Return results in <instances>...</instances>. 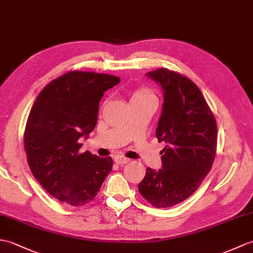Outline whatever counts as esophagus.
I'll list each match as a JSON object with an SVG mask.
<instances>
[{
	"label": "esophagus",
	"instance_id": "esophagus-1",
	"mask_svg": "<svg viewBox=\"0 0 253 253\" xmlns=\"http://www.w3.org/2000/svg\"><path fill=\"white\" fill-rule=\"evenodd\" d=\"M114 162L117 164V165H125V164L130 162V160H129V158H127V157H125V156L117 155L114 158Z\"/></svg>",
	"mask_w": 253,
	"mask_h": 253
}]
</instances>
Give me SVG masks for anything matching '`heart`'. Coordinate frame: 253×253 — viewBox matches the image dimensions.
Wrapping results in <instances>:
<instances>
[{
  "instance_id": "b5f03b06",
  "label": "heart",
  "mask_w": 253,
  "mask_h": 253,
  "mask_svg": "<svg viewBox=\"0 0 253 253\" xmlns=\"http://www.w3.org/2000/svg\"><path fill=\"white\" fill-rule=\"evenodd\" d=\"M149 99H155L154 95L150 90L145 89V88H140L136 89L130 96V101H141V100H149Z\"/></svg>"
}]
</instances>
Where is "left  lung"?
Wrapping results in <instances>:
<instances>
[{
    "label": "left lung",
    "instance_id": "left-lung-1",
    "mask_svg": "<svg viewBox=\"0 0 253 253\" xmlns=\"http://www.w3.org/2000/svg\"><path fill=\"white\" fill-rule=\"evenodd\" d=\"M164 90L155 136L166 143L163 168H146L138 189L156 208H169L189 198L210 171L215 157L218 129L206 99L186 76L166 68L146 73Z\"/></svg>",
    "mask_w": 253,
    "mask_h": 253
}]
</instances>
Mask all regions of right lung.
<instances>
[{
	"mask_svg": "<svg viewBox=\"0 0 253 253\" xmlns=\"http://www.w3.org/2000/svg\"><path fill=\"white\" fill-rule=\"evenodd\" d=\"M120 81L110 74L71 71L47 84L32 105L23 137L28 164L59 202L84 206L112 170V158L81 153L79 140L95 129L100 100Z\"/></svg>",
	"mask_w": 253,
	"mask_h": 253,
	"instance_id": "add662e5",
	"label": "right lung"
}]
</instances>
